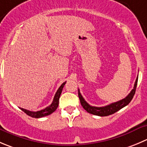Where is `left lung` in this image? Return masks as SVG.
<instances>
[{
  "instance_id": "obj_1",
  "label": "left lung",
  "mask_w": 147,
  "mask_h": 147,
  "mask_svg": "<svg viewBox=\"0 0 147 147\" xmlns=\"http://www.w3.org/2000/svg\"><path fill=\"white\" fill-rule=\"evenodd\" d=\"M138 82V77L136 78V82H135L134 86L132 90L131 91L130 93L127 95L125 98L121 100L117 101L116 102H113L111 104H109L108 105H105L103 107H95V106H91L88 103L82 95L80 94L79 89H78V96H79L80 100V103L82 105V108L86 111L88 113H91V114L95 115V116H107L109 115L113 114L114 113L117 112L120 109L123 108L126 105H127L129 102L131 101L132 98H134L135 92H136V85H137Z\"/></svg>"
}]
</instances>
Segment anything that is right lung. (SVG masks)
<instances>
[{
  "label": "right lung",
  "instance_id": "1",
  "mask_svg": "<svg viewBox=\"0 0 147 147\" xmlns=\"http://www.w3.org/2000/svg\"><path fill=\"white\" fill-rule=\"evenodd\" d=\"M66 82H63V83L61 85V86L59 87V89L57 90V92L55 93V97H54L53 101H52V104H51L49 106L47 107L45 109L41 110V111H28L26 109H24V108H21V110H22L25 113H26L28 116H31L32 118H36V119H39V118L44 117V116H47L50 115L51 113H52L53 112H55L56 111V109L57 108L58 105H59V97H60L61 93H62V89H63L64 86H65Z\"/></svg>",
  "mask_w": 147,
  "mask_h": 147
}]
</instances>
